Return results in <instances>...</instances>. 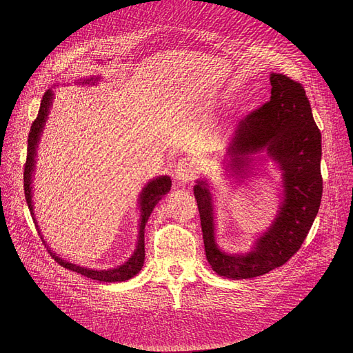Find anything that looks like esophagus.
<instances>
[{"label":"esophagus","instance_id":"1","mask_svg":"<svg viewBox=\"0 0 353 353\" xmlns=\"http://www.w3.org/2000/svg\"><path fill=\"white\" fill-rule=\"evenodd\" d=\"M199 163L192 157H182L175 167V179L179 185H186L199 176Z\"/></svg>","mask_w":353,"mask_h":353}]
</instances>
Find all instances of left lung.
Listing matches in <instances>:
<instances>
[{"mask_svg": "<svg viewBox=\"0 0 353 353\" xmlns=\"http://www.w3.org/2000/svg\"><path fill=\"white\" fill-rule=\"evenodd\" d=\"M270 101L239 121L227 152L232 168L245 171L254 154L265 151L283 171L284 201L254 250L231 255L217 248L208 183L197 181L194 186L206 259L219 276L232 280L262 276L284 265L301 249L322 199L321 132L305 91L280 73L270 74Z\"/></svg>", "mask_w": 353, "mask_h": 353, "instance_id": "left-lung-1", "label": "left lung"}]
</instances>
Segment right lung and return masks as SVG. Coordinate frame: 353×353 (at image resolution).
<instances>
[{
	"label": "right lung",
	"instance_id": "obj_1",
	"mask_svg": "<svg viewBox=\"0 0 353 353\" xmlns=\"http://www.w3.org/2000/svg\"><path fill=\"white\" fill-rule=\"evenodd\" d=\"M91 80L94 79H90L84 83H90ZM51 99H52V91L48 90L42 98V103H41V107H39V111H38V117L37 119L32 122L31 125V130H30V134H28V147H27V160H26V164H24V194H26V201L27 205L30 208V212L31 214L32 213V171H34V167H35V156H37V147H38V143H39V139H41V133L43 130V126L46 123V118H48V114H49V108L51 105ZM171 189V179L170 176L164 175V176H159L156 179L151 181L141 192L140 194V208H141V219H140V231H139V242H137V248L133 252V255L121 266L118 268H114V269H108V270H94V269H87V268H81V266H77L74 263H70V262H66L63 259H61L59 256H57L55 252H50L51 256L54 258V261H57L61 266H63L65 269H69V270H73L76 273H80L88 279H92V280H98V281H105V283H121V281H126L132 277H134L143 268L144 265V259H145V246H144V230H145V224L151 216L152 210L153 208L156 206V203L160 201V199L163 196H165ZM34 221H35V217L32 216ZM35 225H37V221H35ZM38 228V225H37ZM38 234L41 235V231L38 228ZM41 239L43 241L42 235H41ZM45 243V241H43Z\"/></svg>",
	"mask_w": 353,
	"mask_h": 353
}]
</instances>
